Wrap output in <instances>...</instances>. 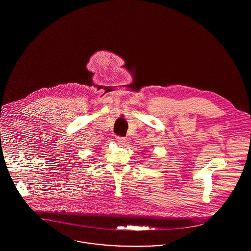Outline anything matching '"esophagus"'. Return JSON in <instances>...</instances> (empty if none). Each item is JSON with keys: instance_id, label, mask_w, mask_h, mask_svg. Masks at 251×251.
I'll use <instances>...</instances> for the list:
<instances>
[{"instance_id": "34e87169", "label": "esophagus", "mask_w": 251, "mask_h": 251, "mask_svg": "<svg viewBox=\"0 0 251 251\" xmlns=\"http://www.w3.org/2000/svg\"><path fill=\"white\" fill-rule=\"evenodd\" d=\"M116 140H117V142L120 144V145H125V143H126V138H125V137L118 136V137L116 138Z\"/></svg>"}]
</instances>
